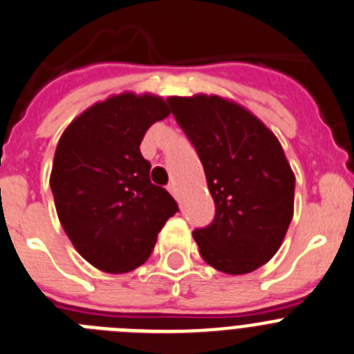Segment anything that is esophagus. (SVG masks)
I'll return each mask as SVG.
<instances>
[{
    "label": "esophagus",
    "mask_w": 354,
    "mask_h": 354,
    "mask_svg": "<svg viewBox=\"0 0 354 354\" xmlns=\"http://www.w3.org/2000/svg\"><path fill=\"white\" fill-rule=\"evenodd\" d=\"M167 187H168V191H170V193L174 194V198H179V189H177V184L170 183Z\"/></svg>",
    "instance_id": "obj_1"
}]
</instances>
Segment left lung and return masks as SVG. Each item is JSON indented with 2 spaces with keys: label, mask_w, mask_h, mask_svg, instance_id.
Listing matches in <instances>:
<instances>
[{
  "label": "left lung",
  "mask_w": 354,
  "mask_h": 354,
  "mask_svg": "<svg viewBox=\"0 0 354 354\" xmlns=\"http://www.w3.org/2000/svg\"><path fill=\"white\" fill-rule=\"evenodd\" d=\"M174 118L200 156L216 217L194 230L200 254L230 275L249 274L279 251L293 219L295 174L274 133L216 95L171 96Z\"/></svg>",
  "instance_id": "obj_1"
}]
</instances>
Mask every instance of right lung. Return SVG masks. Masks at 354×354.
<instances>
[{
	"mask_svg": "<svg viewBox=\"0 0 354 354\" xmlns=\"http://www.w3.org/2000/svg\"><path fill=\"white\" fill-rule=\"evenodd\" d=\"M170 115L168 100L121 93L68 124L50 171L57 217L73 248L93 267L124 274L144 265L158 233L179 207L149 179L140 144Z\"/></svg>",
	"mask_w": 354,
	"mask_h": 354,
	"instance_id": "1",
	"label": "right lung"
}]
</instances>
